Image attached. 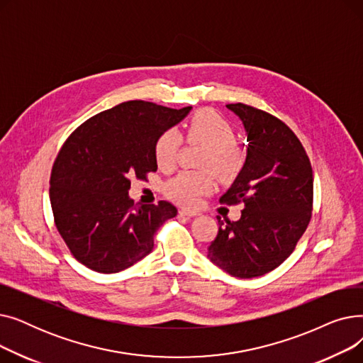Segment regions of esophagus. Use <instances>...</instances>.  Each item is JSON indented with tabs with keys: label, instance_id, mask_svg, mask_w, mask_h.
Returning a JSON list of instances; mask_svg holds the SVG:
<instances>
[{
	"label": "esophagus",
	"instance_id": "obj_1",
	"mask_svg": "<svg viewBox=\"0 0 363 363\" xmlns=\"http://www.w3.org/2000/svg\"><path fill=\"white\" fill-rule=\"evenodd\" d=\"M179 213L184 215V216H188V218H194V216H199V215H200V213L196 212V211H189V208H181Z\"/></svg>",
	"mask_w": 363,
	"mask_h": 363
}]
</instances>
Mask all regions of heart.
Listing matches in <instances>:
<instances>
[{
	"label": "heart",
	"mask_w": 363,
	"mask_h": 363,
	"mask_svg": "<svg viewBox=\"0 0 363 363\" xmlns=\"http://www.w3.org/2000/svg\"><path fill=\"white\" fill-rule=\"evenodd\" d=\"M185 140L207 145L200 166L203 170H184L164 184V194L184 206H194L215 186V171L222 182L235 181L245 166V155L237 147L234 126L213 110H200L185 125ZM182 138L167 129L157 138L155 157L160 169L175 166Z\"/></svg>",
	"instance_id": "heart-1"
}]
</instances>
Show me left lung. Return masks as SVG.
<instances>
[{
	"instance_id": "1",
	"label": "left lung",
	"mask_w": 363,
	"mask_h": 363,
	"mask_svg": "<svg viewBox=\"0 0 363 363\" xmlns=\"http://www.w3.org/2000/svg\"><path fill=\"white\" fill-rule=\"evenodd\" d=\"M247 132L241 175L220 197L242 203L238 220H222L207 257L237 278L268 274L287 259L312 218L313 172L296 133L278 118L242 103L226 104Z\"/></svg>"
}]
</instances>
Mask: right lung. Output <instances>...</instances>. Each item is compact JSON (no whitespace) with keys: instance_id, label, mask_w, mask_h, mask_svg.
Returning <instances> with one entry per match:
<instances>
[{"instance_id":"right-lung-1","label":"right lung","mask_w":363,"mask_h":363,"mask_svg":"<svg viewBox=\"0 0 363 363\" xmlns=\"http://www.w3.org/2000/svg\"><path fill=\"white\" fill-rule=\"evenodd\" d=\"M191 107L126 101L76 128L52 164L50 201L57 231L73 257L100 274H116L155 247V234L178 211L174 204L135 206L130 178L157 170L155 145Z\"/></svg>"}]
</instances>
